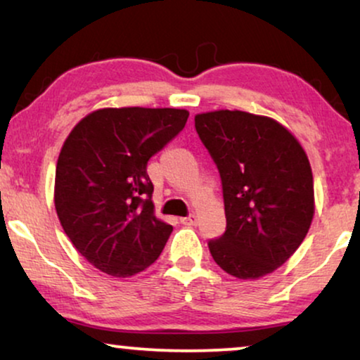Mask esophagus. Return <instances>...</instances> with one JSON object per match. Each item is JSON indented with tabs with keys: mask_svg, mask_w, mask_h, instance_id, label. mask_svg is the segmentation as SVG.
<instances>
[{
	"mask_svg": "<svg viewBox=\"0 0 360 360\" xmlns=\"http://www.w3.org/2000/svg\"><path fill=\"white\" fill-rule=\"evenodd\" d=\"M181 222H183L184 225H195V224H198V215H195V214H191L189 217L181 219Z\"/></svg>",
	"mask_w": 360,
	"mask_h": 360,
	"instance_id": "1",
	"label": "esophagus"
}]
</instances>
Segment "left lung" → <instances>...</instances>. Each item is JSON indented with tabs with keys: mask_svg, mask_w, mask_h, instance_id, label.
<instances>
[{
	"mask_svg": "<svg viewBox=\"0 0 360 360\" xmlns=\"http://www.w3.org/2000/svg\"><path fill=\"white\" fill-rule=\"evenodd\" d=\"M195 131L222 181L225 232L209 240L229 275L257 280L275 271L304 240L314 215L313 172L283 124L240 110L195 115Z\"/></svg>",
	"mask_w": 360,
	"mask_h": 360,
	"instance_id": "8db88e82",
	"label": "left lung"
}]
</instances>
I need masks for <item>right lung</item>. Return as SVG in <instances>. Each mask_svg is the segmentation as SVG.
Listing matches in <instances>:
<instances>
[{
    "label": "right lung",
    "mask_w": 360,
    "mask_h": 360,
    "mask_svg": "<svg viewBox=\"0 0 360 360\" xmlns=\"http://www.w3.org/2000/svg\"><path fill=\"white\" fill-rule=\"evenodd\" d=\"M188 117L177 108H102L67 136L56 167L57 217L100 271L127 278L161 255L172 227L155 215L146 166Z\"/></svg>",
    "instance_id": "right-lung-1"
}]
</instances>
